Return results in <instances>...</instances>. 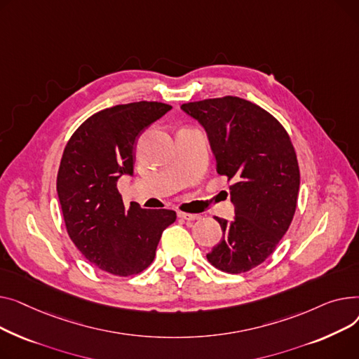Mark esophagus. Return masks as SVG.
Returning <instances> with one entry per match:
<instances>
[{"label":"esophagus","mask_w":359,"mask_h":359,"mask_svg":"<svg viewBox=\"0 0 359 359\" xmlns=\"http://www.w3.org/2000/svg\"><path fill=\"white\" fill-rule=\"evenodd\" d=\"M178 217L184 219V220H198L200 219L198 215H189V213H182V212H178Z\"/></svg>","instance_id":"obj_1"}]
</instances>
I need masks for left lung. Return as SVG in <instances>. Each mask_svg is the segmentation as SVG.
<instances>
[{
    "instance_id": "8db88e82",
    "label": "left lung",
    "mask_w": 359,
    "mask_h": 359,
    "mask_svg": "<svg viewBox=\"0 0 359 359\" xmlns=\"http://www.w3.org/2000/svg\"><path fill=\"white\" fill-rule=\"evenodd\" d=\"M181 109L207 132L217 172L235 181L230 185L235 219L216 217L223 238L207 259L229 273L246 272L276 250L296 213V151L281 123L248 100L226 95Z\"/></svg>"
}]
</instances>
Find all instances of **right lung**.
<instances>
[{"label":"right lung","instance_id":"right-lung-1","mask_svg":"<svg viewBox=\"0 0 359 359\" xmlns=\"http://www.w3.org/2000/svg\"><path fill=\"white\" fill-rule=\"evenodd\" d=\"M172 107L158 101L120 104L83 121L63 151L56 189L68 235L97 268L129 277L149 266L174 210L126 208L117 189L133 175L136 137Z\"/></svg>","mask_w":359,"mask_h":359}]
</instances>
